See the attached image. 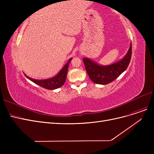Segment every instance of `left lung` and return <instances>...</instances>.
Wrapping results in <instances>:
<instances>
[{
	"label": "left lung",
	"mask_w": 154,
	"mask_h": 154,
	"mask_svg": "<svg viewBox=\"0 0 154 154\" xmlns=\"http://www.w3.org/2000/svg\"><path fill=\"white\" fill-rule=\"evenodd\" d=\"M132 57V43L124 58L109 66H100L89 58H83L86 71L91 80L96 84L106 85L116 80L127 69Z\"/></svg>",
	"instance_id": "8db88e82"
}]
</instances>
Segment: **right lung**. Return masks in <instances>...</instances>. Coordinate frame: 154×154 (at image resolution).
<instances>
[{"mask_svg":"<svg viewBox=\"0 0 154 154\" xmlns=\"http://www.w3.org/2000/svg\"><path fill=\"white\" fill-rule=\"evenodd\" d=\"M71 60L72 58L69 60L67 63L65 65L64 67L62 68L61 71L58 73V74L49 79H46V80H36V79H32L26 76L25 74L24 75L28 78L29 80H30L32 82H34L38 85H40V87L45 88L46 89L54 90L56 89V88H60L64 84V83L66 80L69 65L70 62L71 61Z\"/></svg>","mask_w":154,"mask_h":154,"instance_id":"obj_1","label":"right lung"}]
</instances>
